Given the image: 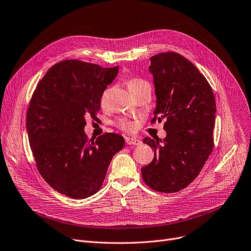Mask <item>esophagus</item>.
<instances>
[{"mask_svg":"<svg viewBox=\"0 0 251 251\" xmlns=\"http://www.w3.org/2000/svg\"><path fill=\"white\" fill-rule=\"evenodd\" d=\"M126 142L128 145H140L141 144V141L135 137H126Z\"/></svg>","mask_w":251,"mask_h":251,"instance_id":"esophagus-1","label":"esophagus"}]
</instances>
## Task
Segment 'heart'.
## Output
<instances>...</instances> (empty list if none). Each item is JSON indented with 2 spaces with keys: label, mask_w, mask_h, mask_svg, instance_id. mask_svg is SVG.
<instances>
[{
  "label": "heart",
  "mask_w": 251,
  "mask_h": 251,
  "mask_svg": "<svg viewBox=\"0 0 251 251\" xmlns=\"http://www.w3.org/2000/svg\"><path fill=\"white\" fill-rule=\"evenodd\" d=\"M126 85L128 89V91L132 93L133 95L137 93L139 90L143 89L144 87H148L149 83L143 78L140 77H130L126 80ZM107 94H108V91H104L101 96V104L105 105L106 99H107ZM118 127H121L124 130H126V132H132V130L135 129V124L132 123L130 121H127V119H119L117 122Z\"/></svg>",
  "instance_id": "obj_1"
}]
</instances>
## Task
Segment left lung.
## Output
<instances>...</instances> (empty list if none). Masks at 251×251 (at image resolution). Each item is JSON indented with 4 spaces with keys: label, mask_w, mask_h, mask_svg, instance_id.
Returning <instances> with one entry per match:
<instances>
[{
    "label": "left lung",
    "mask_w": 251,
    "mask_h": 251,
    "mask_svg": "<svg viewBox=\"0 0 251 251\" xmlns=\"http://www.w3.org/2000/svg\"><path fill=\"white\" fill-rule=\"evenodd\" d=\"M150 61L156 95L151 123L165 119L166 137L143 140L154 158L141 173L151 189L174 193L195 180L212 152L216 100L204 75L184 56L165 52Z\"/></svg>",
    "instance_id": "obj_1"
}]
</instances>
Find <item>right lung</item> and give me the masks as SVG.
<instances>
[{
	"instance_id": "1",
	"label": "right lung",
	"mask_w": 251,
	"mask_h": 251,
	"mask_svg": "<svg viewBox=\"0 0 251 251\" xmlns=\"http://www.w3.org/2000/svg\"><path fill=\"white\" fill-rule=\"evenodd\" d=\"M118 74L79 60L53 65L38 83L26 114L29 145L44 180L57 192L82 199L100 190L125 139L105 133L88 140L86 117L96 116L101 96Z\"/></svg>"
}]
</instances>
